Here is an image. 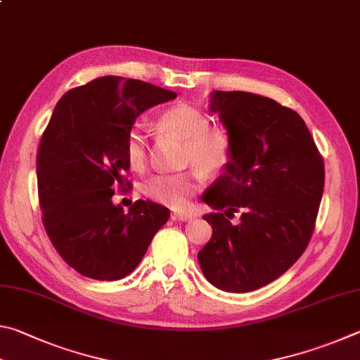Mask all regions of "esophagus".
I'll return each mask as SVG.
<instances>
[{"instance_id": "34e87169", "label": "esophagus", "mask_w": 360, "mask_h": 360, "mask_svg": "<svg viewBox=\"0 0 360 360\" xmlns=\"http://www.w3.org/2000/svg\"><path fill=\"white\" fill-rule=\"evenodd\" d=\"M193 213H188V212H175L172 218L174 219H179V221H190V219H193Z\"/></svg>"}]
</instances>
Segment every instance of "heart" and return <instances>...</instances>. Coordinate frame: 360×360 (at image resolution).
Returning <instances> with one entry per match:
<instances>
[{
  "label": "heart",
  "mask_w": 360,
  "mask_h": 360,
  "mask_svg": "<svg viewBox=\"0 0 360 360\" xmlns=\"http://www.w3.org/2000/svg\"><path fill=\"white\" fill-rule=\"evenodd\" d=\"M160 129L185 141L184 164L196 166L205 174L215 175L228 166L232 143L228 131L212 126L204 110L191 104H175L164 109L156 120ZM148 139L139 124L126 132L124 156L134 170H142L148 162ZM200 169V170H201ZM198 169L179 174H158L145 181L143 194L158 204L174 210H184L202 186L204 176Z\"/></svg>",
  "instance_id": "b5f03b06"
}]
</instances>
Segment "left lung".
Listing matches in <instances>:
<instances>
[{
	"label": "left lung",
	"mask_w": 360,
	"mask_h": 360,
	"mask_svg": "<svg viewBox=\"0 0 360 360\" xmlns=\"http://www.w3.org/2000/svg\"><path fill=\"white\" fill-rule=\"evenodd\" d=\"M210 110L228 129L232 156L202 196L215 212L204 217L213 232L198 259L213 286L250 292L285 274L310 243L324 160L299 113L274 99L213 91Z\"/></svg>",
	"instance_id": "obj_1"
}]
</instances>
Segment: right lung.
<instances>
[{"instance_id": "right-lung-1", "label": "right lung", "mask_w": 360, "mask_h": 360, "mask_svg": "<svg viewBox=\"0 0 360 360\" xmlns=\"http://www.w3.org/2000/svg\"><path fill=\"white\" fill-rule=\"evenodd\" d=\"M176 98L147 82L105 75L63 96L36 158L42 224L69 267L99 281L124 278L142 261L170 212L136 200L124 213L115 188L131 184L126 132L143 110Z\"/></svg>"}]
</instances>
